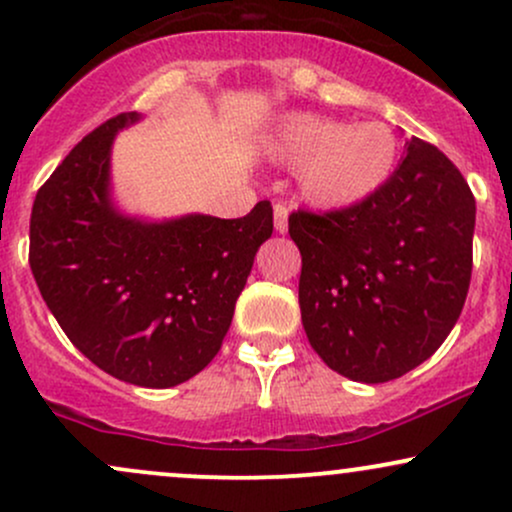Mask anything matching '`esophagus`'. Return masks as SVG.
<instances>
[{
    "label": "esophagus",
    "instance_id": "esophagus-1",
    "mask_svg": "<svg viewBox=\"0 0 512 512\" xmlns=\"http://www.w3.org/2000/svg\"><path fill=\"white\" fill-rule=\"evenodd\" d=\"M274 228L276 233H286L289 228V209L284 204H274Z\"/></svg>",
    "mask_w": 512,
    "mask_h": 512
}]
</instances>
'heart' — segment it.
I'll return each mask as SVG.
<instances>
[{"mask_svg":"<svg viewBox=\"0 0 512 512\" xmlns=\"http://www.w3.org/2000/svg\"><path fill=\"white\" fill-rule=\"evenodd\" d=\"M269 156L298 168V192L320 211L366 204L390 182L399 142L385 122L346 125L317 113H289L267 137Z\"/></svg>","mask_w":512,"mask_h":512,"instance_id":"b5f03b06","label":"heart"}]
</instances>
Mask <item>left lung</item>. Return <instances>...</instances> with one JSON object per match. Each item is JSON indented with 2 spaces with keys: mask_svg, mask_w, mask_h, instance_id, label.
I'll list each match as a JSON object with an SVG mask.
<instances>
[{
  "mask_svg": "<svg viewBox=\"0 0 512 512\" xmlns=\"http://www.w3.org/2000/svg\"><path fill=\"white\" fill-rule=\"evenodd\" d=\"M477 204L436 146L411 137L383 190L330 214L293 211L303 330L356 383H387L436 354L472 279Z\"/></svg>",
  "mask_w": 512,
  "mask_h": 512,
  "instance_id": "8db88e82",
  "label": "left lung"
}]
</instances>
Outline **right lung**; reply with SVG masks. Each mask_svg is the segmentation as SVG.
<instances>
[{
    "label": "right lung",
    "instance_id": "obj_1",
    "mask_svg": "<svg viewBox=\"0 0 512 512\" xmlns=\"http://www.w3.org/2000/svg\"><path fill=\"white\" fill-rule=\"evenodd\" d=\"M120 113L86 134L38 190L31 211L35 284L88 361L139 387L190 380L219 354L272 204L243 219L185 214L146 221L115 207L110 154Z\"/></svg>",
    "mask_w": 512,
    "mask_h": 512
}]
</instances>
